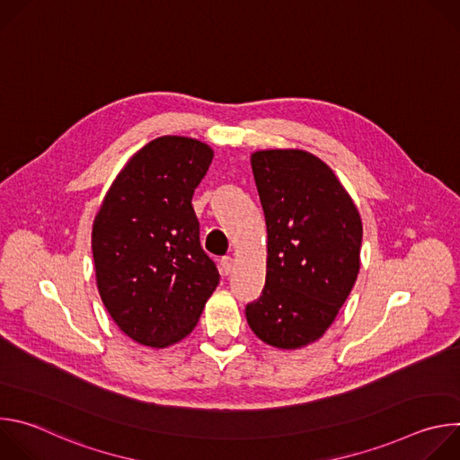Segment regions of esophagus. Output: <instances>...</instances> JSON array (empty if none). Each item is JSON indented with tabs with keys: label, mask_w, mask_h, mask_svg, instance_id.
Here are the masks:
<instances>
[{
	"label": "esophagus",
	"mask_w": 460,
	"mask_h": 460,
	"mask_svg": "<svg viewBox=\"0 0 460 460\" xmlns=\"http://www.w3.org/2000/svg\"><path fill=\"white\" fill-rule=\"evenodd\" d=\"M233 258L231 256H224L222 258V261H220V271H222V275H229L231 271H233Z\"/></svg>",
	"instance_id": "esophagus-1"
}]
</instances>
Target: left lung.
I'll return each instance as SVG.
<instances>
[{"instance_id": "obj_1", "label": "left lung", "mask_w": 460, "mask_h": 460, "mask_svg": "<svg viewBox=\"0 0 460 460\" xmlns=\"http://www.w3.org/2000/svg\"><path fill=\"white\" fill-rule=\"evenodd\" d=\"M268 226L266 288L245 307L252 333L300 349L330 330L360 271V213L335 176L302 149L251 155Z\"/></svg>"}]
</instances>
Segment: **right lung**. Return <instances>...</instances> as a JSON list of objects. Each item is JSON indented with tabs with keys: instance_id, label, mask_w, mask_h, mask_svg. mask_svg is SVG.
Returning <instances> with one entry per match:
<instances>
[{
	"instance_id": "obj_1",
	"label": "right lung",
	"mask_w": 460,
	"mask_h": 460,
	"mask_svg": "<svg viewBox=\"0 0 460 460\" xmlns=\"http://www.w3.org/2000/svg\"><path fill=\"white\" fill-rule=\"evenodd\" d=\"M213 156L196 138H155L127 160L94 217L102 302L142 346L162 349L185 339L218 286L190 204Z\"/></svg>"
}]
</instances>
